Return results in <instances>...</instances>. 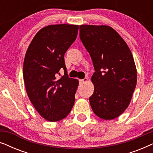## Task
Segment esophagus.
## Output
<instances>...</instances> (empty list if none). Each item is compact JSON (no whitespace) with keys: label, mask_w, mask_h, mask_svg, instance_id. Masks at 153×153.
I'll return each mask as SVG.
<instances>
[{"label":"esophagus","mask_w":153,"mask_h":153,"mask_svg":"<svg viewBox=\"0 0 153 153\" xmlns=\"http://www.w3.org/2000/svg\"><path fill=\"white\" fill-rule=\"evenodd\" d=\"M87 81H88V79L84 78L83 79H80V80H79V83H80L81 84H82V83H84L85 82H86Z\"/></svg>","instance_id":"obj_1"}]
</instances>
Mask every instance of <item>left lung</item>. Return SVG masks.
Instances as JSON below:
<instances>
[{
  "mask_svg": "<svg viewBox=\"0 0 153 153\" xmlns=\"http://www.w3.org/2000/svg\"><path fill=\"white\" fill-rule=\"evenodd\" d=\"M79 37L91 56L95 72L89 98L95 115L112 120L125 111L137 85V69L126 42L108 26H79Z\"/></svg>",
  "mask_w": 153,
  "mask_h": 153,
  "instance_id": "1",
  "label": "left lung"
}]
</instances>
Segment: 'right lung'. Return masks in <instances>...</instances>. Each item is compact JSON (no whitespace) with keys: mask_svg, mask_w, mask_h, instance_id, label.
Here are the masks:
<instances>
[{"mask_svg":"<svg viewBox=\"0 0 153 153\" xmlns=\"http://www.w3.org/2000/svg\"><path fill=\"white\" fill-rule=\"evenodd\" d=\"M79 26L51 25L38 31L27 49L23 75L31 103L44 118H65L74 104L78 80L70 78L64 56L76 38ZM64 75L59 79V71Z\"/></svg>","mask_w":153,"mask_h":153,"instance_id":"1","label":"right lung"}]
</instances>
